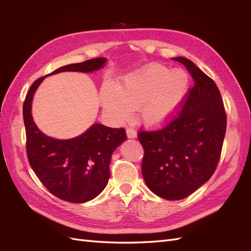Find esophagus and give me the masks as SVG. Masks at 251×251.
Here are the masks:
<instances>
[{"label": "esophagus", "instance_id": "34e87169", "mask_svg": "<svg viewBox=\"0 0 251 251\" xmlns=\"http://www.w3.org/2000/svg\"><path fill=\"white\" fill-rule=\"evenodd\" d=\"M126 134L128 138H136L137 137V131L134 128H131V127L126 129Z\"/></svg>", "mask_w": 251, "mask_h": 251}]
</instances>
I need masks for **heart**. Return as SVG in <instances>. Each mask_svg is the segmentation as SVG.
Listing matches in <instances>:
<instances>
[{"mask_svg":"<svg viewBox=\"0 0 251 251\" xmlns=\"http://www.w3.org/2000/svg\"><path fill=\"white\" fill-rule=\"evenodd\" d=\"M188 85L189 78L183 70L170 71L159 63H150L121 77L116 85L105 82L100 101L114 121L129 120L132 110L139 109L141 121L155 127L172 117L183 100Z\"/></svg>","mask_w":251,"mask_h":251,"instance_id":"1","label":"heart"}]
</instances>
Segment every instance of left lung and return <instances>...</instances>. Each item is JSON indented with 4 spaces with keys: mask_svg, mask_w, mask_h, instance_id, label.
I'll use <instances>...</instances> for the list:
<instances>
[{
    "mask_svg": "<svg viewBox=\"0 0 251 251\" xmlns=\"http://www.w3.org/2000/svg\"><path fill=\"white\" fill-rule=\"evenodd\" d=\"M195 85L176 114L156 130L138 131L145 151L142 176L148 188L165 200L185 199L210 179L219 163L226 130V113L214 79L183 57Z\"/></svg>",
    "mask_w": 251,
    "mask_h": 251,
    "instance_id": "obj_1",
    "label": "left lung"
}]
</instances>
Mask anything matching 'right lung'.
Masks as SVG:
<instances>
[{
    "instance_id": "obj_1",
    "label": "right lung",
    "mask_w": 251,
    "mask_h": 251,
    "mask_svg": "<svg viewBox=\"0 0 251 251\" xmlns=\"http://www.w3.org/2000/svg\"><path fill=\"white\" fill-rule=\"evenodd\" d=\"M105 58H93L57 69L65 71L92 72L102 68ZM45 76L31 85L24 102L25 149L30 166L51 194L71 202H85L99 195L108 184L112 153L127 139L124 128H111L94 124L83 135L69 140L47 137L33 122L31 102L33 94Z\"/></svg>"
}]
</instances>
